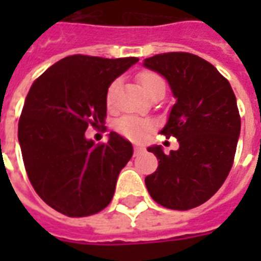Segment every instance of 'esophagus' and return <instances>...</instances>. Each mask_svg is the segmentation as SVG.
<instances>
[{"label":"esophagus","instance_id":"obj_1","mask_svg":"<svg viewBox=\"0 0 261 261\" xmlns=\"http://www.w3.org/2000/svg\"><path fill=\"white\" fill-rule=\"evenodd\" d=\"M144 151V148L141 145H134V155H138V153H141Z\"/></svg>","mask_w":261,"mask_h":261}]
</instances>
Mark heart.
<instances>
[{
  "label": "heart",
  "mask_w": 261,
  "mask_h": 261,
  "mask_svg": "<svg viewBox=\"0 0 261 261\" xmlns=\"http://www.w3.org/2000/svg\"><path fill=\"white\" fill-rule=\"evenodd\" d=\"M137 81L142 88L144 93L149 96L151 93H153L158 89H164L165 91V81L162 80V76H159L158 74H155L152 71H142L137 75ZM116 84L110 86V89L108 92V103H112V95H113ZM117 130L127 138L130 140H141L144 136L147 134V131L152 127V124L147 121V120L137 119V117H123L117 121Z\"/></svg>",
  "instance_id": "heart-1"
}]
</instances>
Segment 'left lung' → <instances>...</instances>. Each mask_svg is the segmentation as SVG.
Segmentation results:
<instances>
[{
    "mask_svg": "<svg viewBox=\"0 0 261 261\" xmlns=\"http://www.w3.org/2000/svg\"><path fill=\"white\" fill-rule=\"evenodd\" d=\"M142 65L168 81L176 99L161 134L175 137L179 149H147L159 159L145 177L148 193L170 210H190L210 200L229 173L241 134L235 93L218 69L190 53H165Z\"/></svg>",
    "mask_w": 261,
    "mask_h": 261,
    "instance_id": "left-lung-1",
    "label": "left lung"
}]
</instances>
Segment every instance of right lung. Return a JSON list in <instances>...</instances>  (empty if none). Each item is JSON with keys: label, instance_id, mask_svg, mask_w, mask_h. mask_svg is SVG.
I'll return each instance as SVG.
<instances>
[{"label": "right lung", "instance_id": "right-lung-1", "mask_svg": "<svg viewBox=\"0 0 261 261\" xmlns=\"http://www.w3.org/2000/svg\"><path fill=\"white\" fill-rule=\"evenodd\" d=\"M136 63L137 57L69 56L31 86L18 140L32 186L56 211L86 217L112 201L133 145L114 131L106 144L96 145L85 131L89 124H105L109 86Z\"/></svg>", "mask_w": 261, "mask_h": 261}]
</instances>
